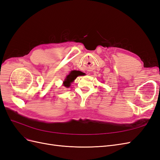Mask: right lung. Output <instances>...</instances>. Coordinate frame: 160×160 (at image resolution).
<instances>
[{
  "mask_svg": "<svg viewBox=\"0 0 160 160\" xmlns=\"http://www.w3.org/2000/svg\"><path fill=\"white\" fill-rule=\"evenodd\" d=\"M81 75H83V72L79 71H71L70 72V73L66 77L65 81H63V85L65 88H69L71 86V84L72 83V82H73L77 77Z\"/></svg>",
  "mask_w": 160,
  "mask_h": 160,
  "instance_id": "right-lung-1",
  "label": "right lung"
}]
</instances>
